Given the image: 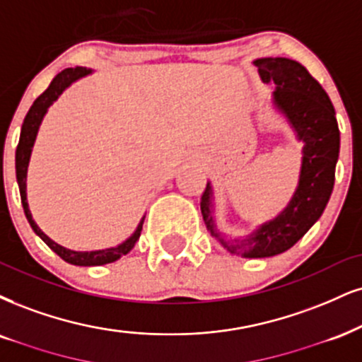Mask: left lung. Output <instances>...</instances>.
Returning a JSON list of instances; mask_svg holds the SVG:
<instances>
[{
  "label": "left lung",
  "instance_id": "obj_1",
  "mask_svg": "<svg viewBox=\"0 0 362 362\" xmlns=\"http://www.w3.org/2000/svg\"><path fill=\"white\" fill-rule=\"evenodd\" d=\"M255 64L262 78L276 86L275 104L287 115L298 139L305 142L298 188L282 215L242 242H225L215 231L209 215V185L202 194L199 206L208 231L216 236L226 252L247 258H265L292 248L322 215L336 180L339 127L327 92L304 65L280 57L262 58Z\"/></svg>",
  "mask_w": 362,
  "mask_h": 362
}]
</instances>
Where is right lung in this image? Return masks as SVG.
<instances>
[{
  "instance_id": "obj_1",
  "label": "right lung",
  "mask_w": 362,
  "mask_h": 362,
  "mask_svg": "<svg viewBox=\"0 0 362 362\" xmlns=\"http://www.w3.org/2000/svg\"><path fill=\"white\" fill-rule=\"evenodd\" d=\"M87 74H90V70L83 69V66H75V69L62 70V72L52 80V83L48 86L47 90H45L42 95H40L38 99L33 102V105L30 107L28 114H26V117L23 120V126H21L20 142H18L16 156H15L16 180H18V186H20L21 204H23L25 216H26V220H28L30 226L33 228L35 233H37L40 238H42L43 242L47 243L48 247H50L53 252H55L57 255L62 258V260H65L66 263H72V265H78V267L105 265V263H112L115 260H119L120 257L127 255V253L134 248V245H136L137 240H139L141 231H142V223H144V218H142L139 226H137V230L134 231V235L131 236V238L126 240L122 245H119V247L109 248V250H99V252H74V250H66L64 247H60V245L48 238V236L38 228L37 223L33 221V218H31L28 203H26V169H28L31 147H33L35 137H37L40 122H42L43 115H45V112H47L48 107L52 105V102H55L58 99V95H60V93L64 92L65 88L70 86V83L75 82V80L83 77V75H87Z\"/></svg>"
}]
</instances>
